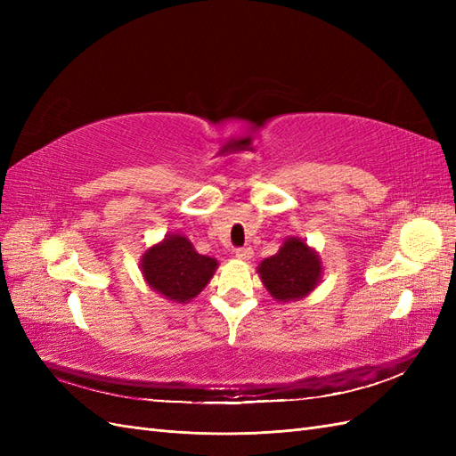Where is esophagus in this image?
<instances>
[{"instance_id": "esophagus-1", "label": "esophagus", "mask_w": 456, "mask_h": 456, "mask_svg": "<svg viewBox=\"0 0 456 456\" xmlns=\"http://www.w3.org/2000/svg\"><path fill=\"white\" fill-rule=\"evenodd\" d=\"M236 256L241 260H249V258H253V249L251 247H238Z\"/></svg>"}]
</instances>
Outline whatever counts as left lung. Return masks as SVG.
Instances as JSON below:
<instances>
[{
	"instance_id": "8db88e82",
	"label": "left lung",
	"mask_w": 456,
	"mask_h": 456,
	"mask_svg": "<svg viewBox=\"0 0 456 456\" xmlns=\"http://www.w3.org/2000/svg\"><path fill=\"white\" fill-rule=\"evenodd\" d=\"M258 273L270 295L287 302L312 291L322 278V262L305 241L289 238L278 255L260 262Z\"/></svg>"
}]
</instances>
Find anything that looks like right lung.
I'll use <instances>...</instances> for the list:
<instances>
[{
    "label": "right lung",
    "mask_w": 456,
    "mask_h": 456,
    "mask_svg": "<svg viewBox=\"0 0 456 456\" xmlns=\"http://www.w3.org/2000/svg\"><path fill=\"white\" fill-rule=\"evenodd\" d=\"M142 273L154 291L188 302L201 293L216 270V260L200 255L183 236H167L142 256Z\"/></svg>",
    "instance_id": "obj_1"
}]
</instances>
